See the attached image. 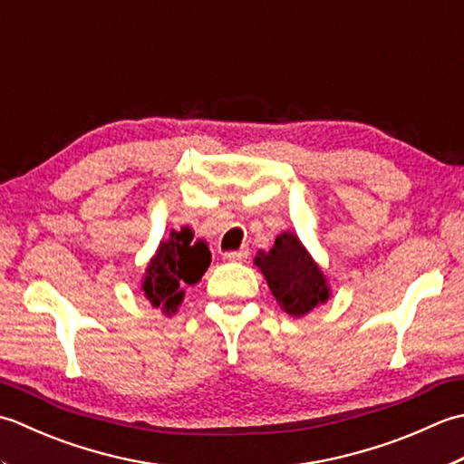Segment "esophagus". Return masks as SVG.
<instances>
[{"instance_id":"34e87169","label":"esophagus","mask_w":464,"mask_h":464,"mask_svg":"<svg viewBox=\"0 0 464 464\" xmlns=\"http://www.w3.org/2000/svg\"><path fill=\"white\" fill-rule=\"evenodd\" d=\"M226 256V260H232V262H242V260H246L248 258V248H246V246H242L240 250H234V252H226L224 254Z\"/></svg>"}]
</instances>
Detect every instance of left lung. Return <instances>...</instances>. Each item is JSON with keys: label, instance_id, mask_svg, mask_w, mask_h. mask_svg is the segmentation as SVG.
Segmentation results:
<instances>
[{"label": "left lung", "instance_id": "left-lung-1", "mask_svg": "<svg viewBox=\"0 0 464 464\" xmlns=\"http://www.w3.org/2000/svg\"><path fill=\"white\" fill-rule=\"evenodd\" d=\"M272 296L286 314L300 318L330 298L328 278L295 232H282L274 246L254 258Z\"/></svg>", "mask_w": 464, "mask_h": 464}]
</instances>
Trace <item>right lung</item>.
Masks as SVG:
<instances>
[{"label":"right lung","mask_w":464,"mask_h":464,"mask_svg":"<svg viewBox=\"0 0 464 464\" xmlns=\"http://www.w3.org/2000/svg\"><path fill=\"white\" fill-rule=\"evenodd\" d=\"M210 262L208 242L196 238L190 226H182L169 232L168 240L160 242L141 276V292L154 308L172 316L184 300V286L200 282Z\"/></svg>","instance_id":"right-lung-1"}]
</instances>
